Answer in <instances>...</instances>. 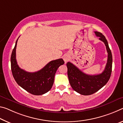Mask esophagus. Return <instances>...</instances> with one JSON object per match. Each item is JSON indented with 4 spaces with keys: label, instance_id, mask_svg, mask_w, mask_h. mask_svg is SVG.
<instances>
[{
    "label": "esophagus",
    "instance_id": "esophagus-1",
    "mask_svg": "<svg viewBox=\"0 0 123 123\" xmlns=\"http://www.w3.org/2000/svg\"><path fill=\"white\" fill-rule=\"evenodd\" d=\"M69 59H70V56L67 54H65V55L63 56V59L65 62H67L68 60H69Z\"/></svg>",
    "mask_w": 123,
    "mask_h": 123
}]
</instances>
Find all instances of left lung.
Segmentation results:
<instances>
[{
  "instance_id": "left-lung-1",
  "label": "left lung",
  "mask_w": 123,
  "mask_h": 123,
  "mask_svg": "<svg viewBox=\"0 0 123 123\" xmlns=\"http://www.w3.org/2000/svg\"><path fill=\"white\" fill-rule=\"evenodd\" d=\"M95 34L104 42L108 53L107 62L104 71L98 75H87L70 62L66 64L70 85L75 91L83 95H91L103 87L110 80L112 72V55L108 42L102 33L95 31Z\"/></svg>"
}]
</instances>
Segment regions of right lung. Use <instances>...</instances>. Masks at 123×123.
Listing matches in <instances>:
<instances>
[{
    "mask_svg": "<svg viewBox=\"0 0 123 123\" xmlns=\"http://www.w3.org/2000/svg\"><path fill=\"white\" fill-rule=\"evenodd\" d=\"M18 39V38L16 42L11 56V71L14 79L20 86L31 94L40 95L46 93L52 87L58 68L64 64L63 59L52 60L37 72L25 71L19 67L16 59Z\"/></svg>",
    "mask_w": 123,
    "mask_h": 123,
    "instance_id": "1",
    "label": "right lung"
}]
</instances>
